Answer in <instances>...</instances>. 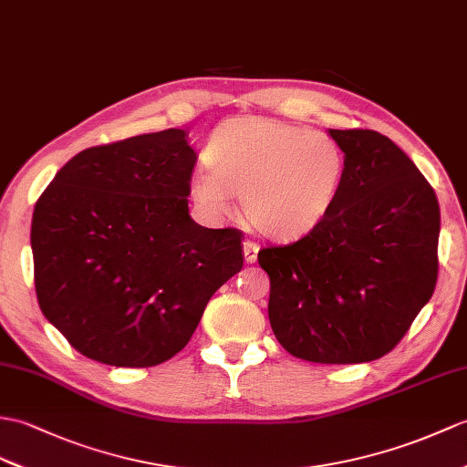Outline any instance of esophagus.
Here are the masks:
<instances>
[{"mask_svg": "<svg viewBox=\"0 0 467 467\" xmlns=\"http://www.w3.org/2000/svg\"><path fill=\"white\" fill-rule=\"evenodd\" d=\"M243 253H244V263L246 265H253L256 263V256H258V244L253 241H244L243 244Z\"/></svg>", "mask_w": 467, "mask_h": 467, "instance_id": "esophagus-1", "label": "esophagus"}]
</instances>
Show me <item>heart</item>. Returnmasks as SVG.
Wrapping results in <instances>:
<instances>
[{
  "instance_id": "b5f03b06",
  "label": "heart",
  "mask_w": 467,
  "mask_h": 467,
  "mask_svg": "<svg viewBox=\"0 0 467 467\" xmlns=\"http://www.w3.org/2000/svg\"><path fill=\"white\" fill-rule=\"evenodd\" d=\"M207 169L194 172L189 194L214 221L241 197L246 223L258 234L292 241L327 219L344 177V155L334 140L268 117H234L204 145Z\"/></svg>"
}]
</instances>
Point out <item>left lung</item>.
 <instances>
[{
    "instance_id": "obj_1",
    "label": "left lung",
    "mask_w": 467,
    "mask_h": 467,
    "mask_svg": "<svg viewBox=\"0 0 467 467\" xmlns=\"http://www.w3.org/2000/svg\"><path fill=\"white\" fill-rule=\"evenodd\" d=\"M344 153L330 213L286 246L258 253L268 318L292 356L378 360L404 338L438 280L440 204L411 159L370 129H328Z\"/></svg>"
}]
</instances>
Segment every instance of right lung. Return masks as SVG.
Returning a JSON list of instances; mask_svg holds the SVG:
<instances>
[{
    "label": "right lung",
    "instance_id": "right-lung-1",
    "mask_svg": "<svg viewBox=\"0 0 467 467\" xmlns=\"http://www.w3.org/2000/svg\"><path fill=\"white\" fill-rule=\"evenodd\" d=\"M197 153L182 129L85 149L31 221L37 302L75 350L149 368L181 352L211 296L243 268V233L189 214Z\"/></svg>",
    "mask_w": 467,
    "mask_h": 467
}]
</instances>
